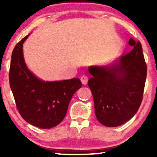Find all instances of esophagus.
<instances>
[{"label":"esophagus","mask_w":157,"mask_h":157,"mask_svg":"<svg viewBox=\"0 0 157 157\" xmlns=\"http://www.w3.org/2000/svg\"><path fill=\"white\" fill-rule=\"evenodd\" d=\"M80 80L82 84L86 85L88 82V77L86 76V75H82V76H81L80 77Z\"/></svg>","instance_id":"obj_1"}]
</instances>
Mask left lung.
I'll use <instances>...</instances> for the list:
<instances>
[{"mask_svg":"<svg viewBox=\"0 0 157 157\" xmlns=\"http://www.w3.org/2000/svg\"><path fill=\"white\" fill-rule=\"evenodd\" d=\"M131 52L113 63L88 68L97 119L102 125L117 127L137 112L143 97L147 66L140 41L131 38Z\"/></svg>","mask_w":157,"mask_h":157,"instance_id":"8db88e82","label":"left lung"}]
</instances>
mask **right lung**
Returning <instances> with one entry per match:
<instances>
[{"instance_id": "1", "label": "right lung", "mask_w": 157, "mask_h": 157, "mask_svg": "<svg viewBox=\"0 0 157 157\" xmlns=\"http://www.w3.org/2000/svg\"><path fill=\"white\" fill-rule=\"evenodd\" d=\"M28 35L15 46L10 68V88L20 114L40 128L55 127L63 121L73 94L82 86L79 78L44 81L27 68L23 44Z\"/></svg>"}]
</instances>
